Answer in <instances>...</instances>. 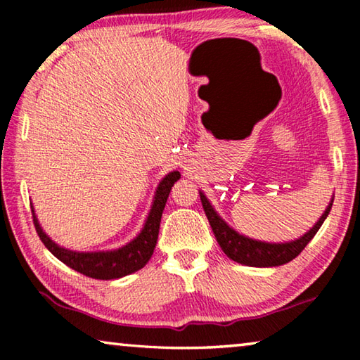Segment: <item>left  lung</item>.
<instances>
[{
  "mask_svg": "<svg viewBox=\"0 0 360 360\" xmlns=\"http://www.w3.org/2000/svg\"><path fill=\"white\" fill-rule=\"evenodd\" d=\"M200 200H202L206 217H208L211 229L214 231V236L219 246L222 248V251L227 254V257H230L231 260L248 266H278L288 264L292 259H295L297 255L303 251L304 246L313 240V236L318 233L321 225L324 224L326 217L328 216V212H330L333 203L332 198V202L328 203L324 214L319 217V221L316 222L314 227L309 229L307 233L300 236L298 240L289 243H265L248 238V236L240 235L238 231L229 227L224 219L217 214L214 208H212L208 198L205 197V193L202 191H200Z\"/></svg>",
  "mask_w": 360,
  "mask_h": 360,
  "instance_id": "8db88e82",
  "label": "left lung"
}]
</instances>
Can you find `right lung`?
<instances>
[{"instance_id": "1", "label": "right lung", "mask_w": 360, "mask_h": 360, "mask_svg": "<svg viewBox=\"0 0 360 360\" xmlns=\"http://www.w3.org/2000/svg\"><path fill=\"white\" fill-rule=\"evenodd\" d=\"M181 178L179 172L168 173L160 181L157 187L154 203L149 211V216L146 219L143 230L139 231L136 238L119 249L112 251H98V252H76L58 246L56 241H52L46 235V231L41 229L38 217L33 212V222L36 231H38L41 241L58 260H62L65 265H68L72 270H76L82 275L94 279H117L122 276L131 275L148 264L149 259L154 254V248L158 238V229H160L162 212L165 208L169 191L176 181Z\"/></svg>"}]
</instances>
